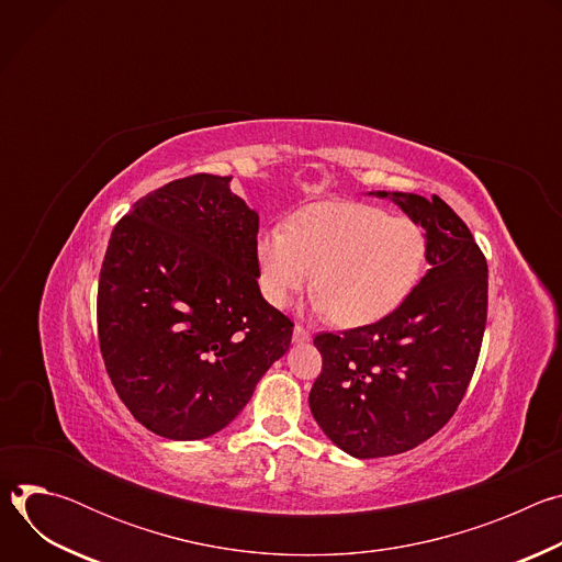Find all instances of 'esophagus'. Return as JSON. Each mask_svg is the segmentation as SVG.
Wrapping results in <instances>:
<instances>
[{
	"instance_id": "esophagus-1",
	"label": "esophagus",
	"mask_w": 562,
	"mask_h": 562,
	"mask_svg": "<svg viewBox=\"0 0 562 562\" xmlns=\"http://www.w3.org/2000/svg\"><path fill=\"white\" fill-rule=\"evenodd\" d=\"M311 340V334L302 327V325H295V329H293V342L295 345H304V342H308Z\"/></svg>"
}]
</instances>
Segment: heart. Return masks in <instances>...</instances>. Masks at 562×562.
Returning <instances> with one entry per match:
<instances>
[{"label":"heart","instance_id":"1","mask_svg":"<svg viewBox=\"0 0 562 562\" xmlns=\"http://www.w3.org/2000/svg\"><path fill=\"white\" fill-rule=\"evenodd\" d=\"M425 258L420 224L360 202L304 206L286 226H269L256 239L265 300L284 308L313 273L315 306L342 327L391 313L416 286Z\"/></svg>","mask_w":562,"mask_h":562}]
</instances>
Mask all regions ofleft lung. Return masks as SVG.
<instances>
[{
  "mask_svg": "<svg viewBox=\"0 0 562 562\" xmlns=\"http://www.w3.org/2000/svg\"><path fill=\"white\" fill-rule=\"evenodd\" d=\"M427 231L431 269L373 325L317 334L308 407L342 451L384 458L438 434L471 382L487 325V260L438 195L384 193Z\"/></svg>",
  "mask_w": 562,
  "mask_h": 562,
  "instance_id": "obj_1",
  "label": "left lung"
}]
</instances>
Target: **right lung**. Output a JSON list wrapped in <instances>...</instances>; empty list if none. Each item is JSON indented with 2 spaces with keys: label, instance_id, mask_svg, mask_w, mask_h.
Segmentation results:
<instances>
[{
  "label": "right lung",
  "instance_id": "1",
  "mask_svg": "<svg viewBox=\"0 0 562 562\" xmlns=\"http://www.w3.org/2000/svg\"><path fill=\"white\" fill-rule=\"evenodd\" d=\"M228 182L195 173L139 198L100 271L106 373L133 418L171 440L224 429L293 336L258 286L260 217Z\"/></svg>",
  "mask_w": 562,
  "mask_h": 562
}]
</instances>
